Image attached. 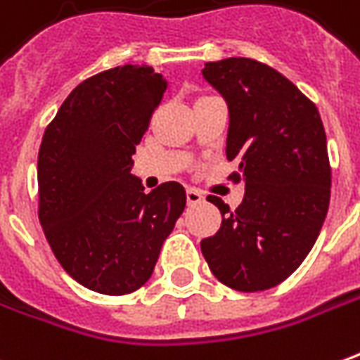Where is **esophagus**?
<instances>
[{"label": "esophagus", "mask_w": 360, "mask_h": 360, "mask_svg": "<svg viewBox=\"0 0 360 360\" xmlns=\"http://www.w3.org/2000/svg\"><path fill=\"white\" fill-rule=\"evenodd\" d=\"M187 202L188 206H195L198 202H202V195L195 191V188H187Z\"/></svg>", "instance_id": "obj_1"}]
</instances>
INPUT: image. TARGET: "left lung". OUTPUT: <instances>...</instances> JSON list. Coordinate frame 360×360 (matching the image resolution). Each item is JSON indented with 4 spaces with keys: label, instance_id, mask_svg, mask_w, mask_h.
<instances>
[{
    "label": "left lung",
    "instance_id": "1",
    "mask_svg": "<svg viewBox=\"0 0 360 360\" xmlns=\"http://www.w3.org/2000/svg\"><path fill=\"white\" fill-rule=\"evenodd\" d=\"M208 84L230 109L228 179L245 183L236 210L210 197L220 230L200 241L212 275L240 292L281 285L320 236L331 193L328 140L318 107L275 68L251 58L208 62Z\"/></svg>",
    "mask_w": 360,
    "mask_h": 360
}]
</instances>
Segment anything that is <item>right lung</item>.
I'll list each match as a JSON object with an SVG mask.
<instances>
[{"label":"right lung","instance_id":"right-lung-1","mask_svg":"<svg viewBox=\"0 0 360 360\" xmlns=\"http://www.w3.org/2000/svg\"><path fill=\"white\" fill-rule=\"evenodd\" d=\"M165 89L154 68H110L77 85L44 130L40 226L58 263L93 292L122 296L146 285L185 210L179 183L144 193L130 175Z\"/></svg>","mask_w":360,"mask_h":360}]
</instances>
